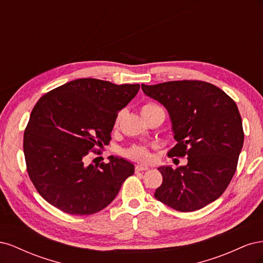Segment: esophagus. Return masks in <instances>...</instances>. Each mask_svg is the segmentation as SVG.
I'll return each instance as SVG.
<instances>
[{
    "label": "esophagus",
    "instance_id": "1",
    "mask_svg": "<svg viewBox=\"0 0 263 263\" xmlns=\"http://www.w3.org/2000/svg\"><path fill=\"white\" fill-rule=\"evenodd\" d=\"M149 169V166L147 165H142V164H137L136 168H135V171L136 172H140V171H146Z\"/></svg>",
    "mask_w": 263,
    "mask_h": 263
}]
</instances>
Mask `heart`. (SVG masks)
<instances>
[{"mask_svg":"<svg viewBox=\"0 0 263 263\" xmlns=\"http://www.w3.org/2000/svg\"><path fill=\"white\" fill-rule=\"evenodd\" d=\"M155 106L156 105H153V104H146L142 106V108L155 107ZM125 155L127 157H129L130 159H134V160H138V161H149L151 158L149 150L146 147H142V146H133L127 150H125Z\"/></svg>","mask_w":263,"mask_h":263,"instance_id":"obj_1","label":"heart"}]
</instances>
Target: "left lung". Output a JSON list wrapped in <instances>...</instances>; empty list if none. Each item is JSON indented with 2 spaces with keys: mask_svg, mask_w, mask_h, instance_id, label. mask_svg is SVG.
I'll list each match as a JSON object with an SVG mask.
<instances>
[{
  "mask_svg": "<svg viewBox=\"0 0 263 263\" xmlns=\"http://www.w3.org/2000/svg\"><path fill=\"white\" fill-rule=\"evenodd\" d=\"M147 97L168 110L178 144L170 157H187L174 170L161 165L162 184L155 197L180 212L200 210L224 193L236 172L243 145L236 103L219 87L203 81L141 84Z\"/></svg>",
  "mask_w": 263,
  "mask_h": 263,
  "instance_id": "left-lung-1",
  "label": "left lung"
}]
</instances>
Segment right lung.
<instances>
[{
    "label": "right lung",
    "mask_w": 263,
    "mask_h": 263,
    "mask_svg": "<svg viewBox=\"0 0 263 263\" xmlns=\"http://www.w3.org/2000/svg\"><path fill=\"white\" fill-rule=\"evenodd\" d=\"M139 87L84 78L39 99L24 133V155L31 182L49 204L71 215H91L113 202L134 174V163L109 156L108 163L93 165L86 157L108 145L118 112Z\"/></svg>",
    "instance_id": "right-lung-1"
}]
</instances>
